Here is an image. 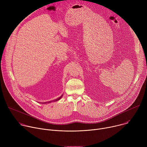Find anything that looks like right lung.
Masks as SVG:
<instances>
[{
  "instance_id": "obj_1",
  "label": "right lung",
  "mask_w": 147,
  "mask_h": 147,
  "mask_svg": "<svg viewBox=\"0 0 147 147\" xmlns=\"http://www.w3.org/2000/svg\"><path fill=\"white\" fill-rule=\"evenodd\" d=\"M62 96H63V95H61L60 97H59V98H57V99H54V100H51V101H49V102H44L43 103H51V102H56V101H57V100H60V99H61V98L62 97Z\"/></svg>"
}]
</instances>
